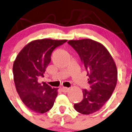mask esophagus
<instances>
[{
    "label": "esophagus",
    "instance_id": "obj_1",
    "mask_svg": "<svg viewBox=\"0 0 132 132\" xmlns=\"http://www.w3.org/2000/svg\"><path fill=\"white\" fill-rule=\"evenodd\" d=\"M61 90L63 92H66L68 91L69 90V88H67V87H62L61 88Z\"/></svg>",
    "mask_w": 132,
    "mask_h": 132
}]
</instances>
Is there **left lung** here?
Listing matches in <instances>:
<instances>
[{"instance_id": "left-lung-1", "label": "left lung", "mask_w": 132, "mask_h": 132, "mask_svg": "<svg viewBox=\"0 0 132 132\" xmlns=\"http://www.w3.org/2000/svg\"><path fill=\"white\" fill-rule=\"evenodd\" d=\"M68 44L77 52L88 76L90 89H83L82 101L75 104L78 113L90 114L99 111L111 96L116 85V64L106 48L91 39L70 40Z\"/></svg>"}]
</instances>
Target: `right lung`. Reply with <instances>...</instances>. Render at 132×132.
I'll use <instances>...</instances> for the list:
<instances>
[{
    "label": "right lung",
    "mask_w": 132,
    "mask_h": 132,
    "mask_svg": "<svg viewBox=\"0 0 132 132\" xmlns=\"http://www.w3.org/2000/svg\"><path fill=\"white\" fill-rule=\"evenodd\" d=\"M66 40H37L26 45L17 55L13 64L14 81L18 94L26 106L31 111L45 113L54 106L57 88L38 81L44 77L55 48Z\"/></svg>",
    "instance_id": "1"
}]
</instances>
